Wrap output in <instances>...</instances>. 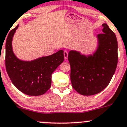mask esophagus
I'll use <instances>...</instances> for the list:
<instances>
[{"label":"esophagus","instance_id":"esophagus-1","mask_svg":"<svg viewBox=\"0 0 127 127\" xmlns=\"http://www.w3.org/2000/svg\"><path fill=\"white\" fill-rule=\"evenodd\" d=\"M64 59H66V60L67 58V57H68V52H67V51H64Z\"/></svg>","mask_w":127,"mask_h":127}]
</instances>
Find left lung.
Returning <instances> with one entry per match:
<instances>
[{
    "mask_svg": "<svg viewBox=\"0 0 127 127\" xmlns=\"http://www.w3.org/2000/svg\"><path fill=\"white\" fill-rule=\"evenodd\" d=\"M103 32L98 35L99 45L93 56L82 55L70 51L72 86L82 95L90 96L103 90L112 79L118 62L117 38L107 24H102Z\"/></svg>",
    "mask_w": 127,
    "mask_h": 127,
    "instance_id": "8db88e82",
    "label": "left lung"
}]
</instances>
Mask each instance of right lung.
<instances>
[{
	"label": "right lung",
	"instance_id": "add662e5",
	"mask_svg": "<svg viewBox=\"0 0 127 127\" xmlns=\"http://www.w3.org/2000/svg\"><path fill=\"white\" fill-rule=\"evenodd\" d=\"M18 28L10 31L5 43V67L11 82L20 92L29 96L44 94L51 87L52 74L64 61L63 50L32 61L18 60L14 55L11 41Z\"/></svg>",
	"mask_w": 127,
	"mask_h": 127
}]
</instances>
